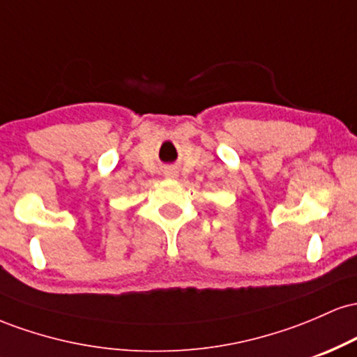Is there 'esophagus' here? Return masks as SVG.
Masks as SVG:
<instances>
[{
	"mask_svg": "<svg viewBox=\"0 0 357 357\" xmlns=\"http://www.w3.org/2000/svg\"><path fill=\"white\" fill-rule=\"evenodd\" d=\"M165 174H166V178H169V179L178 178V171H174V169H167Z\"/></svg>",
	"mask_w": 357,
	"mask_h": 357,
	"instance_id": "obj_1",
	"label": "esophagus"
}]
</instances>
